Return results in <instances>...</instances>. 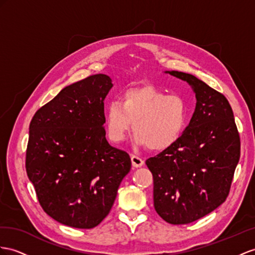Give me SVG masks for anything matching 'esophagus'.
<instances>
[{
	"instance_id": "esophagus-1",
	"label": "esophagus",
	"mask_w": 255,
	"mask_h": 255,
	"mask_svg": "<svg viewBox=\"0 0 255 255\" xmlns=\"http://www.w3.org/2000/svg\"><path fill=\"white\" fill-rule=\"evenodd\" d=\"M131 164H132L133 167L138 168V167L143 166V164H144V160H143L141 157H139V156L132 155L131 156Z\"/></svg>"
}]
</instances>
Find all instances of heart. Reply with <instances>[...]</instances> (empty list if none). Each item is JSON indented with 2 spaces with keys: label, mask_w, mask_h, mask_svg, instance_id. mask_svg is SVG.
I'll return each mask as SVG.
<instances>
[{
  "label": "heart",
  "mask_w": 255,
  "mask_h": 255,
  "mask_svg": "<svg viewBox=\"0 0 255 255\" xmlns=\"http://www.w3.org/2000/svg\"><path fill=\"white\" fill-rule=\"evenodd\" d=\"M188 108L183 98L166 95L153 85L131 87L112 100L106 109L110 140L120 143L133 123L135 144L159 152L171 147L187 126Z\"/></svg>",
  "instance_id": "b5f03b06"
}]
</instances>
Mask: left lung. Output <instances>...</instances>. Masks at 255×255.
Listing matches in <instances>:
<instances>
[{
  "mask_svg": "<svg viewBox=\"0 0 255 255\" xmlns=\"http://www.w3.org/2000/svg\"><path fill=\"white\" fill-rule=\"evenodd\" d=\"M168 73L191 85L197 103L180 140L145 164L153 174L156 212L179 225L205 217L226 200L240 158V136L223 94L192 74Z\"/></svg>",
  "mask_w": 255,
  "mask_h": 255,
  "instance_id": "8db88e82",
  "label": "left lung"
}]
</instances>
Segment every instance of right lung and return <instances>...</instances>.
I'll return each mask as SVG.
<instances>
[{"mask_svg": "<svg viewBox=\"0 0 255 255\" xmlns=\"http://www.w3.org/2000/svg\"><path fill=\"white\" fill-rule=\"evenodd\" d=\"M113 84L90 75L36 111L29 127L25 170L43 210L61 224L94 228L110 213L130 156L112 147L103 124Z\"/></svg>", "mask_w": 255, "mask_h": 255, "instance_id": "1", "label": "right lung"}]
</instances>
